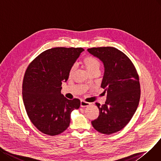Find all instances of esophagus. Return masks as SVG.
<instances>
[{
  "mask_svg": "<svg viewBox=\"0 0 161 161\" xmlns=\"http://www.w3.org/2000/svg\"><path fill=\"white\" fill-rule=\"evenodd\" d=\"M90 105V103H88V102H86L84 101H80V107H86L88 106H89Z\"/></svg>",
  "mask_w": 161,
  "mask_h": 161,
  "instance_id": "esophagus-1",
  "label": "esophagus"
}]
</instances>
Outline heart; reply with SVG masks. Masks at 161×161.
Listing matches in <instances>:
<instances>
[{
    "mask_svg": "<svg viewBox=\"0 0 161 161\" xmlns=\"http://www.w3.org/2000/svg\"><path fill=\"white\" fill-rule=\"evenodd\" d=\"M82 63L84 64L85 68H86L87 71L90 73L94 71H99L100 68V62L95 57L92 56H87L82 59ZM75 70V66L73 65L71 67L69 71V75H72Z\"/></svg>",
    "mask_w": 161,
    "mask_h": 161,
    "instance_id": "obj_1",
    "label": "heart"
}]
</instances>
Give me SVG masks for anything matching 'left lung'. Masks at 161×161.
I'll return each instance as SVG.
<instances>
[{
  "label": "left lung",
  "instance_id": "8db88e82",
  "mask_svg": "<svg viewBox=\"0 0 161 161\" xmlns=\"http://www.w3.org/2000/svg\"><path fill=\"white\" fill-rule=\"evenodd\" d=\"M87 51L103 64L101 87L107 93L104 105L100 106L96 103L99 115L92 121V126L103 134L116 133L128 124L138 106L140 86L138 73L130 60L114 47H93Z\"/></svg>",
  "mask_w": 161,
  "mask_h": 161
}]
</instances>
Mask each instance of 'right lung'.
<instances>
[{
	"mask_svg": "<svg viewBox=\"0 0 161 161\" xmlns=\"http://www.w3.org/2000/svg\"><path fill=\"white\" fill-rule=\"evenodd\" d=\"M82 48L56 47L47 50L28 65L23 82V99L27 115L42 133L58 135L67 129L71 114L79 108L78 99L69 100L61 93L62 82L84 51Z\"/></svg>",
	"mask_w": 161,
	"mask_h": 161,
	"instance_id": "right-lung-1",
	"label": "right lung"
}]
</instances>
